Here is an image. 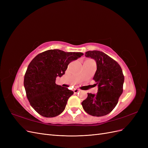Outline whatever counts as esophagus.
<instances>
[{"label": "esophagus", "instance_id": "1", "mask_svg": "<svg viewBox=\"0 0 148 148\" xmlns=\"http://www.w3.org/2000/svg\"><path fill=\"white\" fill-rule=\"evenodd\" d=\"M79 91H80V90H79V89H75L74 90H73V92H74V93H75V94L78 93V92H79Z\"/></svg>", "mask_w": 148, "mask_h": 148}]
</instances>
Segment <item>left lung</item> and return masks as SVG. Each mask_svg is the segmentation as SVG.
<instances>
[{
	"label": "left lung",
	"mask_w": 148,
	"mask_h": 148,
	"mask_svg": "<svg viewBox=\"0 0 148 148\" xmlns=\"http://www.w3.org/2000/svg\"><path fill=\"white\" fill-rule=\"evenodd\" d=\"M84 55L96 62L97 70L93 79L98 86V91L96 95L88 93L87 98L82 103V106L91 115H106L117 106L123 92L122 70L117 62L102 52L89 51Z\"/></svg>",
	"instance_id": "8db88e82"
}]
</instances>
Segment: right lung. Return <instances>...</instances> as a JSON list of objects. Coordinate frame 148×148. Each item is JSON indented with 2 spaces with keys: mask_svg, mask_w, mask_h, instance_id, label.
<instances>
[{
  "mask_svg": "<svg viewBox=\"0 0 148 148\" xmlns=\"http://www.w3.org/2000/svg\"><path fill=\"white\" fill-rule=\"evenodd\" d=\"M83 55L51 49L31 60L25 75L24 86L31 107L45 117H54L65 108L73 91L56 84L57 77L65 74L68 65Z\"/></svg>",
  "mask_w": 148,
  "mask_h": 148,
  "instance_id": "1",
  "label": "right lung"
}]
</instances>
